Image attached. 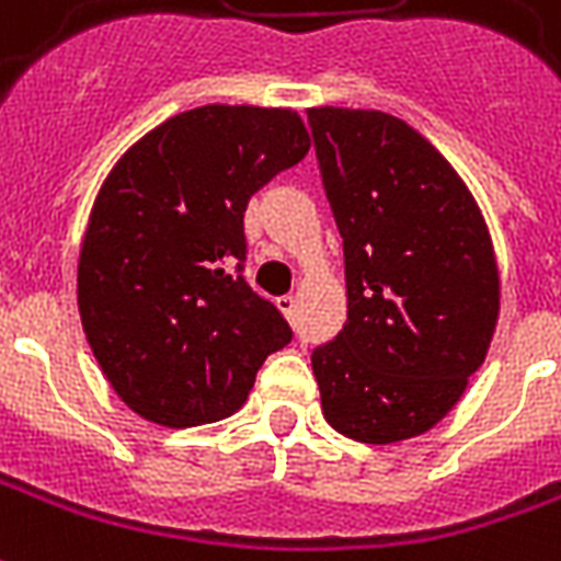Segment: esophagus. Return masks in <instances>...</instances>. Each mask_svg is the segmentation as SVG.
<instances>
[{"label": "esophagus", "mask_w": 561, "mask_h": 561, "mask_svg": "<svg viewBox=\"0 0 561 561\" xmlns=\"http://www.w3.org/2000/svg\"><path fill=\"white\" fill-rule=\"evenodd\" d=\"M276 306H279L282 314H285L288 321H294V318H297V300H294V297H279V300H276Z\"/></svg>", "instance_id": "esophagus-1"}]
</instances>
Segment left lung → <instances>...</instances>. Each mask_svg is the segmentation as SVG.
I'll return each mask as SVG.
<instances>
[{
	"instance_id": "left-lung-1",
	"label": "left lung",
	"mask_w": 561,
	"mask_h": 561,
	"mask_svg": "<svg viewBox=\"0 0 561 561\" xmlns=\"http://www.w3.org/2000/svg\"><path fill=\"white\" fill-rule=\"evenodd\" d=\"M344 247L347 321L312 351L327 422L359 443L434 428L484 363L500 314L491 234L443 153L396 115L309 110Z\"/></svg>"
}]
</instances>
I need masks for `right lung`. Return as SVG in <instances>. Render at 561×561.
<instances>
[{"instance_id":"right-lung-1","label":"right lung","mask_w":561,"mask_h":561,"mask_svg":"<svg viewBox=\"0 0 561 561\" xmlns=\"http://www.w3.org/2000/svg\"><path fill=\"white\" fill-rule=\"evenodd\" d=\"M309 151L291 110L198 106L145 133L91 207L77 300L124 404L165 428L238 413L282 312L243 279L249 198Z\"/></svg>"}]
</instances>
